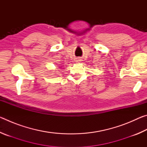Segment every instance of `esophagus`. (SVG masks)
Segmentation results:
<instances>
[{"instance_id": "34e87169", "label": "esophagus", "mask_w": 147, "mask_h": 147, "mask_svg": "<svg viewBox=\"0 0 147 147\" xmlns=\"http://www.w3.org/2000/svg\"><path fill=\"white\" fill-rule=\"evenodd\" d=\"M81 61V59L80 58H75V61L76 62H80Z\"/></svg>"}]
</instances>
